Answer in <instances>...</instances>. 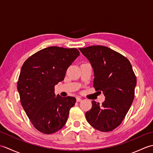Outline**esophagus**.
<instances>
[{
    "label": "esophagus",
    "instance_id": "1",
    "mask_svg": "<svg viewBox=\"0 0 153 153\" xmlns=\"http://www.w3.org/2000/svg\"><path fill=\"white\" fill-rule=\"evenodd\" d=\"M76 101L77 102H81V101H82V99L79 98V97H77V98H76Z\"/></svg>",
    "mask_w": 153,
    "mask_h": 153
}]
</instances>
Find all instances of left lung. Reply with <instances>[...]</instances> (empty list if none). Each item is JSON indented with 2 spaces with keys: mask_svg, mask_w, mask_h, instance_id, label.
<instances>
[{
  "mask_svg": "<svg viewBox=\"0 0 153 153\" xmlns=\"http://www.w3.org/2000/svg\"><path fill=\"white\" fill-rule=\"evenodd\" d=\"M79 49L93 68L94 88L105 96L102 105L93 100L86 120L97 130L111 131L121 124L134 99L137 79L131 64L122 54L105 46Z\"/></svg>",
  "mask_w": 153,
  "mask_h": 153,
  "instance_id": "1",
  "label": "left lung"
}]
</instances>
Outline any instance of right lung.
<instances>
[{
	"label": "right lung",
	"instance_id": "obj_1",
	"mask_svg": "<svg viewBox=\"0 0 153 153\" xmlns=\"http://www.w3.org/2000/svg\"><path fill=\"white\" fill-rule=\"evenodd\" d=\"M79 55L76 48L49 47L31 55L22 67L17 84L22 106L39 131L52 134L66 124L73 97H56L55 85Z\"/></svg>",
	"mask_w": 153,
	"mask_h": 153
}]
</instances>
